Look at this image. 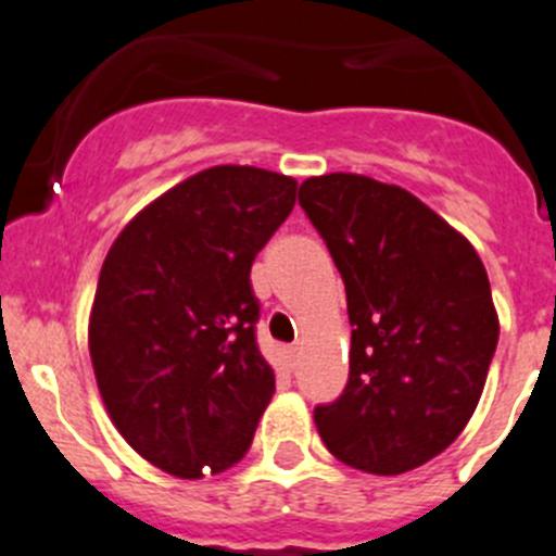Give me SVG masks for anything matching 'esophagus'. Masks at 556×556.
I'll return each mask as SVG.
<instances>
[{"label":"esophagus","mask_w":556,"mask_h":556,"mask_svg":"<svg viewBox=\"0 0 556 556\" xmlns=\"http://www.w3.org/2000/svg\"><path fill=\"white\" fill-rule=\"evenodd\" d=\"M295 366H299V350H295V348H290V350H288V369L293 371Z\"/></svg>","instance_id":"esophagus-1"}]
</instances>
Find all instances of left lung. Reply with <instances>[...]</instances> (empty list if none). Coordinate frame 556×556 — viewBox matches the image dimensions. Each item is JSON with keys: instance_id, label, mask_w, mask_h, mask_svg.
<instances>
[{"instance_id": "obj_1", "label": "left lung", "mask_w": 556, "mask_h": 556, "mask_svg": "<svg viewBox=\"0 0 556 556\" xmlns=\"http://www.w3.org/2000/svg\"><path fill=\"white\" fill-rule=\"evenodd\" d=\"M344 290L350 380L315 409L326 448L371 476L443 454L481 402L500 337L476 247L413 192L361 174L301 181Z\"/></svg>"}]
</instances>
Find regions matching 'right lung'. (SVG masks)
Wrapping results in <instances>:
<instances>
[{
    "label": "right lung",
    "mask_w": 556,
    "mask_h": 556,
    "mask_svg": "<svg viewBox=\"0 0 556 556\" xmlns=\"http://www.w3.org/2000/svg\"><path fill=\"white\" fill-rule=\"evenodd\" d=\"M299 181L214 165L135 214L108 250L89 355L113 427L149 465L201 478L239 465L274 396L250 268Z\"/></svg>",
    "instance_id": "1"
}]
</instances>
